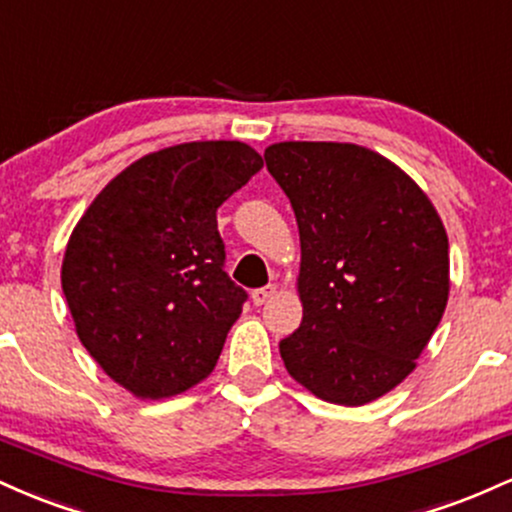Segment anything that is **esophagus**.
<instances>
[{
	"label": "esophagus",
	"instance_id": "1",
	"mask_svg": "<svg viewBox=\"0 0 512 512\" xmlns=\"http://www.w3.org/2000/svg\"><path fill=\"white\" fill-rule=\"evenodd\" d=\"M276 293V286L274 284H267V286H262V289H255L252 291V303L255 305H264L269 301V298H272Z\"/></svg>",
	"mask_w": 512,
	"mask_h": 512
}]
</instances>
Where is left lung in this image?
<instances>
[{
  "label": "left lung",
  "instance_id": "left-lung-1",
  "mask_svg": "<svg viewBox=\"0 0 512 512\" xmlns=\"http://www.w3.org/2000/svg\"><path fill=\"white\" fill-rule=\"evenodd\" d=\"M301 233L303 320L284 366L332 404L373 402L414 370L450 289L448 236L407 173L356 144L264 151Z\"/></svg>",
  "mask_w": 512,
  "mask_h": 512
}]
</instances>
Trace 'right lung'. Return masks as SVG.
I'll return each instance as SVG.
<instances>
[{
	"label": "right lung",
	"mask_w": 512,
	"mask_h": 512,
	"mask_svg": "<svg viewBox=\"0 0 512 512\" xmlns=\"http://www.w3.org/2000/svg\"><path fill=\"white\" fill-rule=\"evenodd\" d=\"M264 166L243 142L139 158L76 223L62 291L76 334L115 383L163 399L214 370L248 291L226 274L216 211Z\"/></svg>",
	"instance_id": "add662e5"
}]
</instances>
